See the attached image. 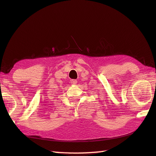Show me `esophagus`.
Instances as JSON below:
<instances>
[{"label": "esophagus", "mask_w": 156, "mask_h": 156, "mask_svg": "<svg viewBox=\"0 0 156 156\" xmlns=\"http://www.w3.org/2000/svg\"><path fill=\"white\" fill-rule=\"evenodd\" d=\"M71 82L72 85H76V84H77V81L76 80V79H72Z\"/></svg>", "instance_id": "esophagus-1"}]
</instances>
